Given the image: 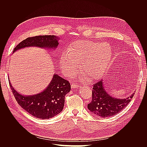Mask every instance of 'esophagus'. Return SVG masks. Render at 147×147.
<instances>
[{
  "mask_svg": "<svg viewBox=\"0 0 147 147\" xmlns=\"http://www.w3.org/2000/svg\"><path fill=\"white\" fill-rule=\"evenodd\" d=\"M71 88H72V89L78 88H80V85H78V84H76V83H72V85H71Z\"/></svg>",
  "mask_w": 147,
  "mask_h": 147,
  "instance_id": "1",
  "label": "esophagus"
}]
</instances>
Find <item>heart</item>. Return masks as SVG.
I'll list each match as a JSON object with an SVG mask.
<instances>
[{"instance_id":"heart-1","label":"heart","mask_w":147,"mask_h":147,"mask_svg":"<svg viewBox=\"0 0 147 147\" xmlns=\"http://www.w3.org/2000/svg\"><path fill=\"white\" fill-rule=\"evenodd\" d=\"M113 50L107 42L80 41L74 43L60 59L63 72L72 76L77 72L78 64L90 80L101 78L107 70L112 60Z\"/></svg>"}]
</instances>
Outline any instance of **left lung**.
Returning <instances> with one entry per match:
<instances>
[{
  "instance_id": "obj_1",
  "label": "left lung",
  "mask_w": 147,
  "mask_h": 147,
  "mask_svg": "<svg viewBox=\"0 0 147 147\" xmlns=\"http://www.w3.org/2000/svg\"><path fill=\"white\" fill-rule=\"evenodd\" d=\"M103 80L93 85L92 101L88 105L91 113L102 118L112 117L121 112L129 103L134 93L126 98L119 99L112 97L105 89Z\"/></svg>"
}]
</instances>
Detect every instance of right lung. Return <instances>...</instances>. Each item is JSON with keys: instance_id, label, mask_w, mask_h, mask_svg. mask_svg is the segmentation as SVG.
Returning <instances> with one entry per match:
<instances>
[{"instance_id": "right-lung-1", "label": "right lung", "mask_w": 147, "mask_h": 147, "mask_svg": "<svg viewBox=\"0 0 147 147\" xmlns=\"http://www.w3.org/2000/svg\"><path fill=\"white\" fill-rule=\"evenodd\" d=\"M60 38L55 35H39L29 37L18 45L13 53L21 49L28 47H38L48 50H56ZM11 89L18 104L26 112L34 117L49 119L60 113L64 105L65 96L70 91V84L68 81L53 74L51 82L47 87L39 93L32 95H23L11 85Z\"/></svg>"}]
</instances>
